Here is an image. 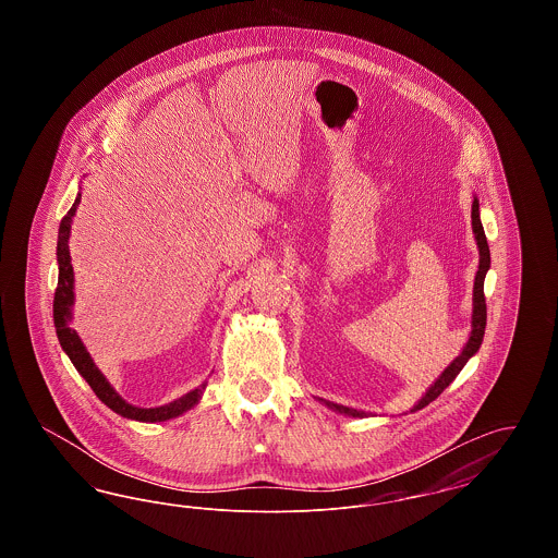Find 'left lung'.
<instances>
[{
  "instance_id": "left-lung-1",
  "label": "left lung",
  "mask_w": 558,
  "mask_h": 558,
  "mask_svg": "<svg viewBox=\"0 0 558 558\" xmlns=\"http://www.w3.org/2000/svg\"><path fill=\"white\" fill-rule=\"evenodd\" d=\"M473 234L477 240L478 246V269L477 276H475V289H473V319H471V337L466 341V345L462 349V353L451 362L450 366L446 371L441 372V376L428 387L423 399L412 408V412L416 410H423L425 405H428L433 399L439 398L444 393V389L450 385L451 380L460 374V371L464 368V364L475 355L483 341V335H485V324H487V307H485V294H483V282H485V274L489 269V246H487V239H485V232H483V226H481V217H478V201H473ZM324 401V399H322ZM328 408L347 414V416H364L366 412H360V410H353V408H345V405H339V403H330V401H324Z\"/></svg>"
}]
</instances>
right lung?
Returning <instances> with one entry per match:
<instances>
[{"instance_id":"right-lung-1","label":"right lung","mask_w":558,"mask_h":558,"mask_svg":"<svg viewBox=\"0 0 558 558\" xmlns=\"http://www.w3.org/2000/svg\"><path fill=\"white\" fill-rule=\"evenodd\" d=\"M81 194H77L73 207L62 217L60 228H58V246H56V255H58V287L53 292V326H56V335L60 347L64 349V353L71 357L73 366L77 368L81 376L87 380V385L94 389V393L102 403H107L108 408L117 414H121L123 418H132L140 423H162L169 418H175L180 414L187 412L190 408H194L205 391V383L201 387H196L194 391L186 393L184 398L175 399L171 403H165L159 408H137L128 403L121 398L112 385L108 383L107 376L96 368L92 355L87 353L85 345L81 343L80 335L69 326V322L73 318L71 307L75 301V292H73V266H71V253H69V236H71V223L75 211L80 207Z\"/></svg>"}]
</instances>
